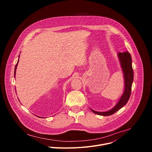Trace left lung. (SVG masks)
<instances>
[{
  "label": "left lung",
  "instance_id": "8db88e82",
  "mask_svg": "<svg viewBox=\"0 0 152 152\" xmlns=\"http://www.w3.org/2000/svg\"><path fill=\"white\" fill-rule=\"evenodd\" d=\"M118 56L120 59L124 78V93L121 96L117 104L110 111L106 112H97L91 109V110L96 114L103 116H108L114 114L127 103L130 96H131L132 85L134 80V71L132 66L131 56L128 52L123 53L119 52L118 53Z\"/></svg>",
  "mask_w": 152,
  "mask_h": 152
}]
</instances>
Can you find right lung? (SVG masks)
<instances>
[{"label":"right lung","mask_w":152,"mask_h":152,"mask_svg":"<svg viewBox=\"0 0 152 152\" xmlns=\"http://www.w3.org/2000/svg\"><path fill=\"white\" fill-rule=\"evenodd\" d=\"M20 56V55H19ZM18 61H17V64L15 65V70H14V77H15V71H16V69H17V64H18Z\"/></svg>","instance_id":"1"}]
</instances>
